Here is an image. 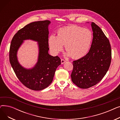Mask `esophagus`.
Wrapping results in <instances>:
<instances>
[{"label":"esophagus","instance_id":"obj_1","mask_svg":"<svg viewBox=\"0 0 120 120\" xmlns=\"http://www.w3.org/2000/svg\"><path fill=\"white\" fill-rule=\"evenodd\" d=\"M61 64H63L64 63H65L66 61L64 60V59H62L61 60Z\"/></svg>","mask_w":120,"mask_h":120}]
</instances>
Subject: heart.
<instances>
[{
  "label": "heart",
  "instance_id": "1",
  "mask_svg": "<svg viewBox=\"0 0 120 120\" xmlns=\"http://www.w3.org/2000/svg\"><path fill=\"white\" fill-rule=\"evenodd\" d=\"M92 39L93 34L89 29L71 25L60 28L57 36L49 35L48 44L50 52L54 55L60 52L65 45L68 56L79 59L89 52Z\"/></svg>",
  "mask_w": 120,
  "mask_h": 120
}]
</instances>
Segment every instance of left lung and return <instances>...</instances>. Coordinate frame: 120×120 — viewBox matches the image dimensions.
<instances>
[{
  "label": "left lung",
  "mask_w": 120,
  "mask_h": 120,
  "mask_svg": "<svg viewBox=\"0 0 120 120\" xmlns=\"http://www.w3.org/2000/svg\"><path fill=\"white\" fill-rule=\"evenodd\" d=\"M93 39L89 52L73 62L72 82L81 89H88L98 84L108 71L111 60L109 40L94 22L91 24Z\"/></svg>",
  "instance_id": "1"
}]
</instances>
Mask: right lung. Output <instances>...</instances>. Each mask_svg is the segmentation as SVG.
<instances>
[{"label":"right lung","mask_w":120,"mask_h":120,"mask_svg":"<svg viewBox=\"0 0 120 120\" xmlns=\"http://www.w3.org/2000/svg\"><path fill=\"white\" fill-rule=\"evenodd\" d=\"M49 20L30 23L19 30L11 40L9 52V59L17 77L28 89L41 90L52 83L57 68L61 64L58 56L48 53ZM27 39L38 42L39 55L38 61L32 69H26L19 63L17 52L23 41Z\"/></svg>","instance_id":"add662e5"}]
</instances>
